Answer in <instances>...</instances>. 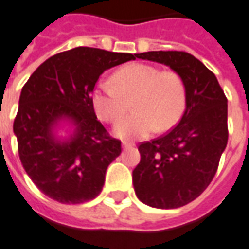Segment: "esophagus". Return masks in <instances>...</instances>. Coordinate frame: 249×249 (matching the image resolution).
Returning <instances> with one entry per match:
<instances>
[{"instance_id": "esophagus-1", "label": "esophagus", "mask_w": 249, "mask_h": 249, "mask_svg": "<svg viewBox=\"0 0 249 249\" xmlns=\"http://www.w3.org/2000/svg\"><path fill=\"white\" fill-rule=\"evenodd\" d=\"M133 146H134L133 142H128V141H124V142H123V148H125V149L133 148Z\"/></svg>"}]
</instances>
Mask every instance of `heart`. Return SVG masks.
Listing matches in <instances>:
<instances>
[{
  "mask_svg": "<svg viewBox=\"0 0 249 249\" xmlns=\"http://www.w3.org/2000/svg\"><path fill=\"white\" fill-rule=\"evenodd\" d=\"M132 100V115L120 121L116 136L124 140L143 139L154 130L173 128L183 115L186 89L183 80L173 71H161L145 63H132L113 73V83L101 80L92 93L96 115L107 123H117Z\"/></svg>",
  "mask_w": 249,
  "mask_h": 249,
  "instance_id": "1",
  "label": "heart"
}]
</instances>
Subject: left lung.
I'll return each instance as SVG.
<instances>
[{"label":"left lung","mask_w":249,"mask_h":249,"mask_svg":"<svg viewBox=\"0 0 249 249\" xmlns=\"http://www.w3.org/2000/svg\"><path fill=\"white\" fill-rule=\"evenodd\" d=\"M136 58L166 64L183 80L186 109L179 123L139 145L133 170L136 195L156 209H178L203 193L227 146V97L216 76L185 51H148Z\"/></svg>","instance_id":"left-lung-1"}]
</instances>
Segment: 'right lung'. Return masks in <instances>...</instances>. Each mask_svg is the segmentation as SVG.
Returning <instances> with one entry per match:
<instances>
[{"instance_id": "obj_1", "label": "right lung", "mask_w": 249, "mask_h": 249, "mask_svg": "<svg viewBox=\"0 0 249 249\" xmlns=\"http://www.w3.org/2000/svg\"><path fill=\"white\" fill-rule=\"evenodd\" d=\"M134 59L136 54L76 47L47 59L23 86L13 125L18 154L27 176L49 198L78 204L101 193L121 141L97 120L92 93L106 70ZM62 118L77 126L67 142L52 133Z\"/></svg>"}]
</instances>
